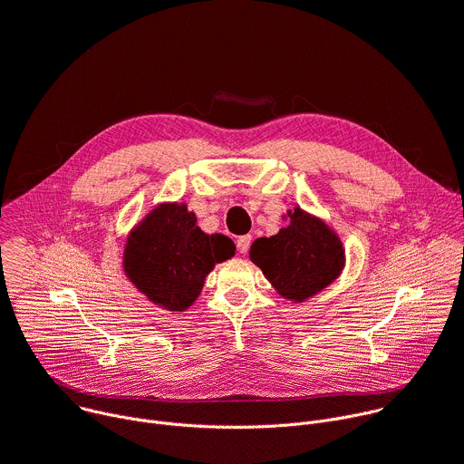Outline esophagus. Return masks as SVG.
<instances>
[{"label":"esophagus","mask_w":464,"mask_h":464,"mask_svg":"<svg viewBox=\"0 0 464 464\" xmlns=\"http://www.w3.org/2000/svg\"><path fill=\"white\" fill-rule=\"evenodd\" d=\"M250 243H252V236H241V237H237V241H236V245H237V250L241 252V254H246L248 252V246H250Z\"/></svg>","instance_id":"34e87169"}]
</instances>
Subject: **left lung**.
<instances>
[{
    "mask_svg": "<svg viewBox=\"0 0 464 464\" xmlns=\"http://www.w3.org/2000/svg\"><path fill=\"white\" fill-rule=\"evenodd\" d=\"M290 223L272 237L250 246V259L285 299L301 303L326 288L343 270L344 250L339 237L301 208L288 212Z\"/></svg>",
    "mask_w": 464,
    "mask_h": 464,
    "instance_id": "1",
    "label": "left lung"
}]
</instances>
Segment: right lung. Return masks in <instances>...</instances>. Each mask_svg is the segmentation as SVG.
Returning <instances> with one entry per match:
<instances>
[{
    "mask_svg": "<svg viewBox=\"0 0 464 464\" xmlns=\"http://www.w3.org/2000/svg\"><path fill=\"white\" fill-rule=\"evenodd\" d=\"M236 252L223 234H205L187 205L156 207L129 236L123 266L127 277L152 303L187 310L201 294L205 277Z\"/></svg>",
    "mask_w": 464,
    "mask_h": 464,
    "instance_id": "add662e5",
    "label": "right lung"
}]
</instances>
